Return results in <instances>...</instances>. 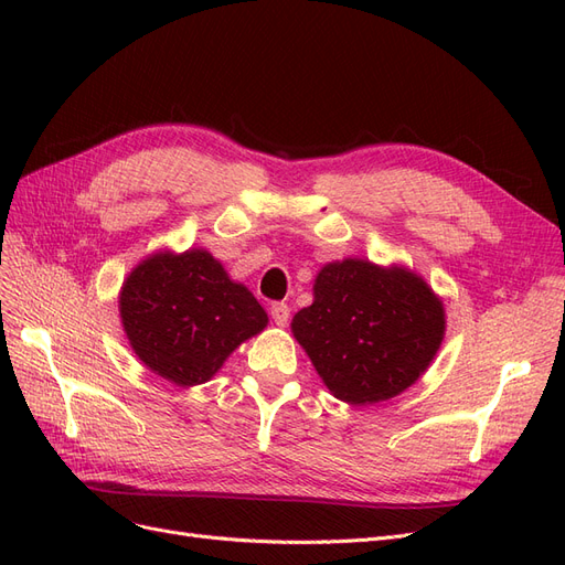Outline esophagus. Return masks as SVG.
Listing matches in <instances>:
<instances>
[{"label":"esophagus","instance_id":"34e87169","mask_svg":"<svg viewBox=\"0 0 565 565\" xmlns=\"http://www.w3.org/2000/svg\"><path fill=\"white\" fill-rule=\"evenodd\" d=\"M270 318L276 320L278 328H285V324L289 322V306H287V303H282V301L273 303V306H270Z\"/></svg>","mask_w":565,"mask_h":565}]
</instances>
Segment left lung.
<instances>
[{
    "instance_id": "8db88e82",
    "label": "left lung",
    "mask_w": 565,
    "mask_h": 565,
    "mask_svg": "<svg viewBox=\"0 0 565 565\" xmlns=\"http://www.w3.org/2000/svg\"><path fill=\"white\" fill-rule=\"evenodd\" d=\"M292 334L322 384L349 405H377L413 386L446 337V309L431 285L401 264H324L313 303Z\"/></svg>"
}]
</instances>
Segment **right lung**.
Returning a JSON list of instances; mask_svg holds the SVG:
<instances>
[{
    "label": "right lung",
    "mask_w": 565,
    "mask_h": 565,
    "mask_svg": "<svg viewBox=\"0 0 565 565\" xmlns=\"http://www.w3.org/2000/svg\"><path fill=\"white\" fill-rule=\"evenodd\" d=\"M131 351L177 386L210 382L268 316L243 282L202 249H158L136 264L117 297Z\"/></svg>",
    "instance_id": "1"
}]
</instances>
